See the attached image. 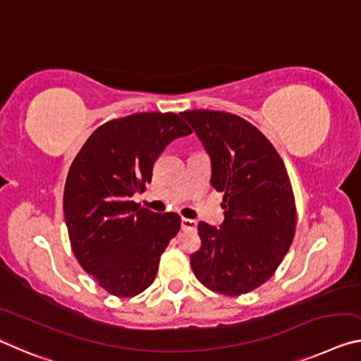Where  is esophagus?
<instances>
[{
    "label": "esophagus",
    "mask_w": 361,
    "mask_h": 361,
    "mask_svg": "<svg viewBox=\"0 0 361 361\" xmlns=\"http://www.w3.org/2000/svg\"><path fill=\"white\" fill-rule=\"evenodd\" d=\"M197 223L196 220H190V219H181V230L188 231V230H196Z\"/></svg>",
    "instance_id": "34e87169"
}]
</instances>
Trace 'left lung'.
<instances>
[{
	"instance_id": "obj_1",
	"label": "left lung",
	"mask_w": 361,
	"mask_h": 361,
	"mask_svg": "<svg viewBox=\"0 0 361 361\" xmlns=\"http://www.w3.org/2000/svg\"><path fill=\"white\" fill-rule=\"evenodd\" d=\"M212 160L210 185L223 192L225 221H199L201 247L191 268L205 288L247 294L281 265L295 234V199L288 170L262 131L230 112H181Z\"/></svg>"
}]
</instances>
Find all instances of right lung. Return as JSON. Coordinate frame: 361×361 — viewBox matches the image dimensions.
Masks as SVG:
<instances>
[{
    "label": "right lung",
    "mask_w": 361,
    "mask_h": 361,
    "mask_svg": "<svg viewBox=\"0 0 361 361\" xmlns=\"http://www.w3.org/2000/svg\"><path fill=\"white\" fill-rule=\"evenodd\" d=\"M190 133L173 112L131 114L96 128L73 159L64 188L71 247L109 294L133 297L149 288L160 255L180 231L178 215L156 214L131 196L151 183L165 147Z\"/></svg>",
    "instance_id": "right-lung-1"
}]
</instances>
